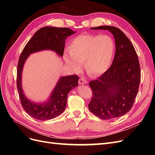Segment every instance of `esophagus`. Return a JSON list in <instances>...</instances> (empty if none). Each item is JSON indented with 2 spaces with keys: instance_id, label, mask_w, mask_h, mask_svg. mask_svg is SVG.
<instances>
[{
  "instance_id": "1",
  "label": "esophagus",
  "mask_w": 155,
  "mask_h": 155,
  "mask_svg": "<svg viewBox=\"0 0 155 155\" xmlns=\"http://www.w3.org/2000/svg\"><path fill=\"white\" fill-rule=\"evenodd\" d=\"M78 82H79V84H80V85H84V84H86L87 83V81L83 78H81L79 79Z\"/></svg>"
}]
</instances>
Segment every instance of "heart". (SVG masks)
<instances>
[{"label": "heart", "mask_w": 155, "mask_h": 155, "mask_svg": "<svg viewBox=\"0 0 155 155\" xmlns=\"http://www.w3.org/2000/svg\"><path fill=\"white\" fill-rule=\"evenodd\" d=\"M64 51L65 62L74 70H80L83 61L87 72L97 76L110 66L114 53L113 39L108 35L85 34L75 37Z\"/></svg>", "instance_id": "1"}]
</instances>
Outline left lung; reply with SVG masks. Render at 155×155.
<instances>
[{
	"instance_id": "8db88e82",
	"label": "left lung",
	"mask_w": 155,
	"mask_h": 155,
	"mask_svg": "<svg viewBox=\"0 0 155 155\" xmlns=\"http://www.w3.org/2000/svg\"><path fill=\"white\" fill-rule=\"evenodd\" d=\"M109 30L115 39L116 51L110 68L89 83L92 97L88 109L102 120L118 118L132 108L141 78L138 55L124 33L111 26L91 28Z\"/></svg>"
}]
</instances>
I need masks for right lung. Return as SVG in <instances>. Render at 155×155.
Listing matches in <instances>:
<instances>
[{
    "label": "right lung",
    "instance_id": "right-lung-1",
    "mask_svg": "<svg viewBox=\"0 0 155 155\" xmlns=\"http://www.w3.org/2000/svg\"><path fill=\"white\" fill-rule=\"evenodd\" d=\"M75 33L68 28H41L35 32L23 49L17 65V86L23 109L32 118L47 120L63 113L67 105V96L72 88L78 85L79 77L76 75L61 77L49 100L43 104H36L28 99L22 88V72L26 59L31 54L45 50H53L62 57L65 40Z\"/></svg>",
    "mask_w": 155,
    "mask_h": 155
}]
</instances>
